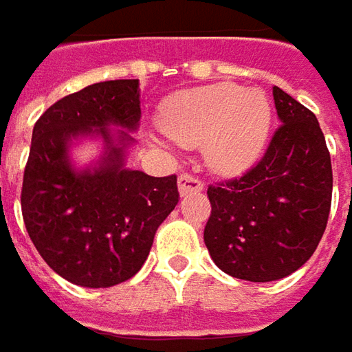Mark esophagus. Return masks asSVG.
Listing matches in <instances>:
<instances>
[{
  "mask_svg": "<svg viewBox=\"0 0 352 352\" xmlns=\"http://www.w3.org/2000/svg\"><path fill=\"white\" fill-rule=\"evenodd\" d=\"M203 190V182L197 180L195 176H191V174H182L180 178H178V191H180V195H188V193H195V191Z\"/></svg>",
  "mask_w": 352,
  "mask_h": 352,
  "instance_id": "esophagus-1",
  "label": "esophagus"
}]
</instances>
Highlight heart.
<instances>
[{
    "label": "heart",
    "instance_id": "b5f03b06",
    "mask_svg": "<svg viewBox=\"0 0 352 352\" xmlns=\"http://www.w3.org/2000/svg\"><path fill=\"white\" fill-rule=\"evenodd\" d=\"M272 103L263 89L212 84L172 96L159 124L182 147L203 145V159L218 174H239L263 155L272 130Z\"/></svg>",
    "mask_w": 352,
    "mask_h": 352
}]
</instances>
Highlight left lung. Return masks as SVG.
I'll list each match as a JSON object with an SVG mask.
<instances>
[{
    "label": "left lung",
    "instance_id": "8db88e82",
    "mask_svg": "<svg viewBox=\"0 0 352 352\" xmlns=\"http://www.w3.org/2000/svg\"><path fill=\"white\" fill-rule=\"evenodd\" d=\"M283 124L241 178L208 186L205 245L222 272L274 282L316 251L331 207V159L314 113L274 86Z\"/></svg>",
    "mask_w": 352,
    "mask_h": 352
}]
</instances>
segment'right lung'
<instances>
[{"mask_svg": "<svg viewBox=\"0 0 352 352\" xmlns=\"http://www.w3.org/2000/svg\"><path fill=\"white\" fill-rule=\"evenodd\" d=\"M140 118V82L109 80L59 99L34 124L21 195L24 226L67 282L111 287L130 280L178 205L176 176L153 178L126 166ZM82 139H101L104 153L74 167L69 149Z\"/></svg>", "mask_w": 352, "mask_h": 352, "instance_id": "add662e5", "label": "right lung"}]
</instances>
